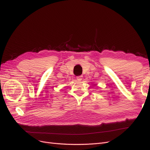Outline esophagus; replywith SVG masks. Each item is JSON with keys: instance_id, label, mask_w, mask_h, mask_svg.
I'll list each match as a JSON object with an SVG mask.
<instances>
[{"instance_id": "esophagus-1", "label": "esophagus", "mask_w": 150, "mask_h": 150, "mask_svg": "<svg viewBox=\"0 0 150 150\" xmlns=\"http://www.w3.org/2000/svg\"><path fill=\"white\" fill-rule=\"evenodd\" d=\"M76 79H77V80H78V81H81V80H82V79H83V76H79L77 77Z\"/></svg>"}]
</instances>
